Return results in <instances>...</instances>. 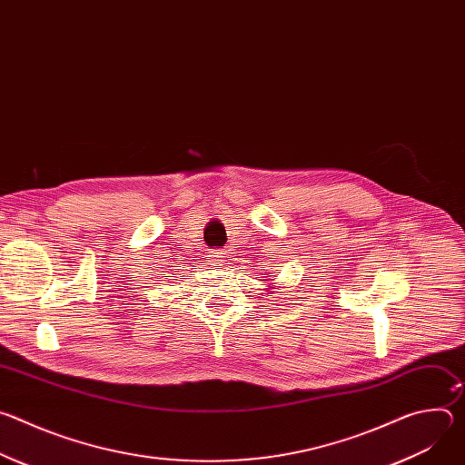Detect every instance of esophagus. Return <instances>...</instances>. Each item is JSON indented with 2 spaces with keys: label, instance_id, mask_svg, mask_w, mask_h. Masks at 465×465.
Returning a JSON list of instances; mask_svg holds the SVG:
<instances>
[{
  "label": "esophagus",
  "instance_id": "obj_1",
  "mask_svg": "<svg viewBox=\"0 0 465 465\" xmlns=\"http://www.w3.org/2000/svg\"><path fill=\"white\" fill-rule=\"evenodd\" d=\"M208 259H210V262L213 264V267H221V262L224 261V253L219 252V250H212L210 255H208Z\"/></svg>",
  "mask_w": 465,
  "mask_h": 465
}]
</instances>
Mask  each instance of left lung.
I'll list each match as a JSON object with an SVG mask.
<instances>
[{"label":"left lung","mask_w":465,"mask_h":465,"mask_svg":"<svg viewBox=\"0 0 465 465\" xmlns=\"http://www.w3.org/2000/svg\"><path fill=\"white\" fill-rule=\"evenodd\" d=\"M269 287H271V291H269V294H271V292H272V289H274V285H269Z\"/></svg>","instance_id":"obj_1"}]
</instances>
